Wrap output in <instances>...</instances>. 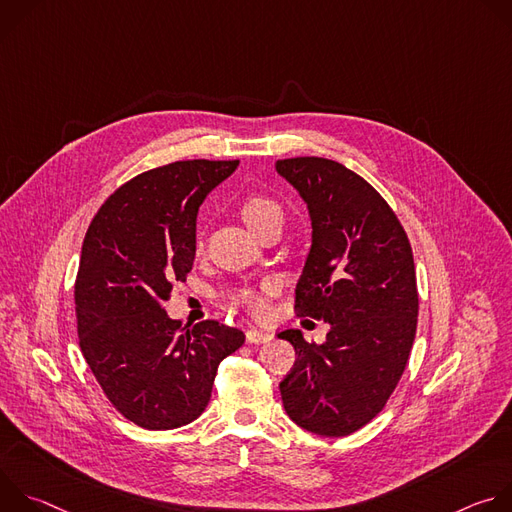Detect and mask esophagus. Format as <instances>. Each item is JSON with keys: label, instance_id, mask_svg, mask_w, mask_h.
Returning <instances> with one entry per match:
<instances>
[{"label": "esophagus", "instance_id": "34e87169", "mask_svg": "<svg viewBox=\"0 0 512 512\" xmlns=\"http://www.w3.org/2000/svg\"><path fill=\"white\" fill-rule=\"evenodd\" d=\"M247 342H251V344H259V342H267V340H271L273 338V334L271 332H265V330H257V328H251V330H247Z\"/></svg>", "mask_w": 512, "mask_h": 512}]
</instances>
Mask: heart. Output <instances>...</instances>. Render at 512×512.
Here are the masks:
<instances>
[{
	"label": "heart",
	"instance_id": "obj_1",
	"mask_svg": "<svg viewBox=\"0 0 512 512\" xmlns=\"http://www.w3.org/2000/svg\"><path fill=\"white\" fill-rule=\"evenodd\" d=\"M241 216H243L245 225L251 231H255L261 225H265L267 221H271V218H281V206L267 196L251 194L245 198V202L241 206ZM198 245H200V241H198ZM241 304L255 316H263L267 312V300L261 291H253V289L243 291Z\"/></svg>",
	"mask_w": 512,
	"mask_h": 512
}]
</instances>
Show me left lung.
Returning <instances> with one entry per match:
<instances>
[{"instance_id": "obj_1", "label": "left lung", "mask_w": 512, "mask_h": 512, "mask_svg": "<svg viewBox=\"0 0 512 512\" xmlns=\"http://www.w3.org/2000/svg\"><path fill=\"white\" fill-rule=\"evenodd\" d=\"M312 221V247L296 287V310L330 324L326 342L302 330L277 336L298 360L279 383L300 427L342 437L367 425L395 391L417 328V281L409 239L385 198L326 158L277 160Z\"/></svg>"}]
</instances>
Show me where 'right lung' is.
Here are the masks:
<instances>
[{"label":"right lung","instance_id":"1","mask_svg":"<svg viewBox=\"0 0 512 512\" xmlns=\"http://www.w3.org/2000/svg\"><path fill=\"white\" fill-rule=\"evenodd\" d=\"M239 166L188 160L115 190L85 235L75 283L83 356L113 407L145 429H174L208 405L216 369L245 342L204 320L182 330L164 310L196 253V216Z\"/></svg>","mask_w":512,"mask_h":512}]
</instances>
